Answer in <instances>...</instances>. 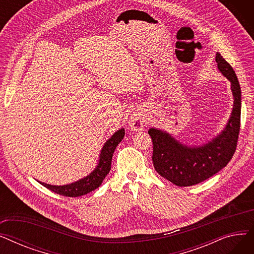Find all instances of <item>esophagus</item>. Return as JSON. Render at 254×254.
Wrapping results in <instances>:
<instances>
[{
    "mask_svg": "<svg viewBox=\"0 0 254 254\" xmlns=\"http://www.w3.org/2000/svg\"><path fill=\"white\" fill-rule=\"evenodd\" d=\"M128 125L132 130H139V129L143 128V127H145L146 118L142 113L136 112L132 114V116L129 118Z\"/></svg>",
    "mask_w": 254,
    "mask_h": 254,
    "instance_id": "esophagus-1",
    "label": "esophagus"
}]
</instances>
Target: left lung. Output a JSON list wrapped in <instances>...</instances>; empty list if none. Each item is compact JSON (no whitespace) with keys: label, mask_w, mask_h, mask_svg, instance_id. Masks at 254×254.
<instances>
[{"label":"left lung","mask_w":254,"mask_h":254,"mask_svg":"<svg viewBox=\"0 0 254 254\" xmlns=\"http://www.w3.org/2000/svg\"><path fill=\"white\" fill-rule=\"evenodd\" d=\"M215 61L219 71L231 81L235 99L232 116L221 134L204 146L190 148L162 130H148L155 171L177 186H191L216 174L229 164L237 148L241 125V88L232 65L219 52Z\"/></svg>","instance_id":"left-lung-1"}]
</instances>
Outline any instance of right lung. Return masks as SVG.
<instances>
[{
  "instance_id": "1",
  "label": "right lung",
  "mask_w": 254,
  "mask_h": 254,
  "mask_svg": "<svg viewBox=\"0 0 254 254\" xmlns=\"http://www.w3.org/2000/svg\"><path fill=\"white\" fill-rule=\"evenodd\" d=\"M124 137H125V129L122 128L117 130L115 134L105 143L104 147L101 151L100 163L98 167L87 177L79 180L75 183H71L69 185H63V186L49 185L42 182L40 183L44 185L46 189L50 190L53 192L59 193L64 196H70V197L80 196L95 190L102 184L107 174L110 172L111 161H112L114 150L117 147V145L122 142Z\"/></svg>"
}]
</instances>
